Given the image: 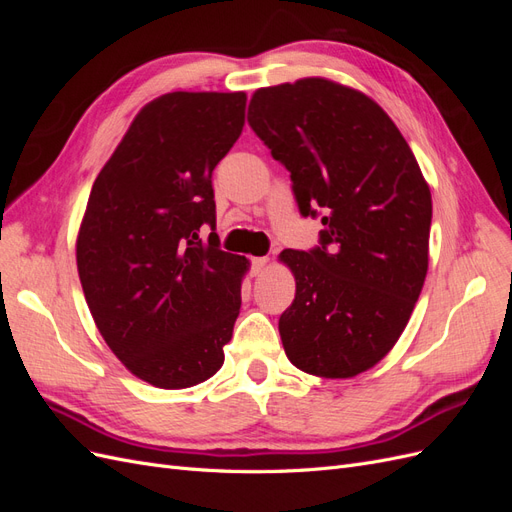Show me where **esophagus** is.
<instances>
[{"instance_id":"obj_1","label":"esophagus","mask_w":512,"mask_h":512,"mask_svg":"<svg viewBox=\"0 0 512 512\" xmlns=\"http://www.w3.org/2000/svg\"><path fill=\"white\" fill-rule=\"evenodd\" d=\"M267 262H269V258H267V256H258V258H252V271H254V275L262 273V269L267 267Z\"/></svg>"}]
</instances>
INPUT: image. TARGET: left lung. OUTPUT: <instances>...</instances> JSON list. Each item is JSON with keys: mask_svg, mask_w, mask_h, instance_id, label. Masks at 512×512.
<instances>
[{"mask_svg": "<svg viewBox=\"0 0 512 512\" xmlns=\"http://www.w3.org/2000/svg\"><path fill=\"white\" fill-rule=\"evenodd\" d=\"M247 123L286 166L312 250L280 258L297 280L280 316L292 365L324 378L374 367L404 333L429 265L431 194L391 117L327 79L258 89Z\"/></svg>", "mask_w": 512, "mask_h": 512, "instance_id": "1", "label": "left lung"}]
</instances>
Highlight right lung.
Masks as SVG:
<instances>
[{
    "instance_id": "add662e5",
    "label": "right lung",
    "mask_w": 512,
    "mask_h": 512,
    "mask_svg": "<svg viewBox=\"0 0 512 512\" xmlns=\"http://www.w3.org/2000/svg\"><path fill=\"white\" fill-rule=\"evenodd\" d=\"M245 100L175 91L149 102L87 200L76 265L89 312L117 359L160 389L211 378L239 316L247 260L220 250L211 177L241 136Z\"/></svg>"
}]
</instances>
